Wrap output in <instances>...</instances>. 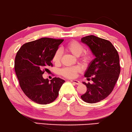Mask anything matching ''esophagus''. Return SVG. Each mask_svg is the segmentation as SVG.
<instances>
[{
    "label": "esophagus",
    "instance_id": "obj_1",
    "mask_svg": "<svg viewBox=\"0 0 132 132\" xmlns=\"http://www.w3.org/2000/svg\"><path fill=\"white\" fill-rule=\"evenodd\" d=\"M71 82H73L75 84H76V85H79V84H81V82L77 80V79H72V80H71Z\"/></svg>",
    "mask_w": 132,
    "mask_h": 132
}]
</instances>
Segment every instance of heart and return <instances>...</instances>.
<instances>
[{
  "mask_svg": "<svg viewBox=\"0 0 132 132\" xmlns=\"http://www.w3.org/2000/svg\"><path fill=\"white\" fill-rule=\"evenodd\" d=\"M65 50L69 53L75 56L78 57L81 55V54L84 51V46L77 41H72L68 43L65 47ZM62 56V53L60 50H57L54 54V55L52 58V61L55 64H59L61 60ZM91 56L89 53H84L81 56L80 60L84 64H87L90 61ZM80 71L79 68L77 67H65L61 69L60 70V74L68 78H72L76 77L77 73Z\"/></svg>",
  "mask_w": 132,
  "mask_h": 132,
  "instance_id": "b5f03b06",
  "label": "heart"
}]
</instances>
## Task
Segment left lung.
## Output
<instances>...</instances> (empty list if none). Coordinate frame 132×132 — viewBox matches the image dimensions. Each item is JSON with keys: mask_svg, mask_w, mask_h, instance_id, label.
<instances>
[{"mask_svg": "<svg viewBox=\"0 0 132 132\" xmlns=\"http://www.w3.org/2000/svg\"><path fill=\"white\" fill-rule=\"evenodd\" d=\"M81 42L88 46L95 58L84 74L89 79L92 77L93 83L82 82L87 90L81 97L85 102L96 103L105 99L113 89L120 72L119 57L108 40L91 35L82 38Z\"/></svg>", "mask_w": 132, "mask_h": 132, "instance_id": "1", "label": "left lung"}]
</instances>
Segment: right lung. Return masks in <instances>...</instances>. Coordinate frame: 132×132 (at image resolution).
<instances>
[{"label": "right lung", "mask_w": 132, "mask_h": 132, "mask_svg": "<svg viewBox=\"0 0 132 132\" xmlns=\"http://www.w3.org/2000/svg\"><path fill=\"white\" fill-rule=\"evenodd\" d=\"M64 40L42 38L23 44L17 53L14 70L21 89L28 98L39 104L53 102L65 81L54 78L50 81L43 74L52 65L54 54Z\"/></svg>", "instance_id": "right-lung-1"}]
</instances>
